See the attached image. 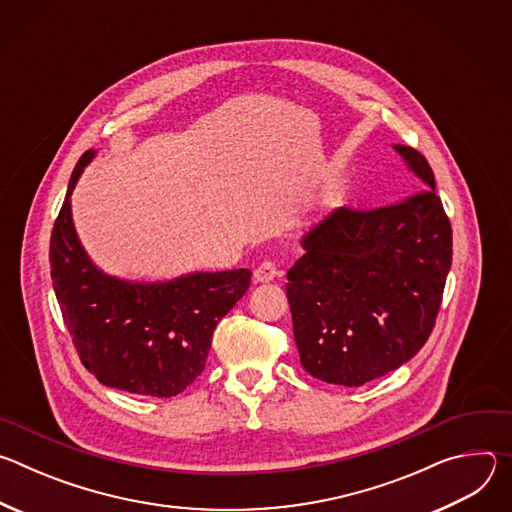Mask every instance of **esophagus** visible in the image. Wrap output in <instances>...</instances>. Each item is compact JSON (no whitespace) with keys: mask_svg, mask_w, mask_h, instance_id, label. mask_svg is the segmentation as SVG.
<instances>
[{"mask_svg":"<svg viewBox=\"0 0 512 512\" xmlns=\"http://www.w3.org/2000/svg\"><path fill=\"white\" fill-rule=\"evenodd\" d=\"M275 275H277V267H275L273 261H263V263L255 269V273H253V277H255L257 283H269V281L275 279Z\"/></svg>","mask_w":512,"mask_h":512,"instance_id":"34e87169","label":"esophagus"}]
</instances>
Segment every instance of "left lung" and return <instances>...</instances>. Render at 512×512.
I'll list each match as a JSON object with an SVG mask.
<instances>
[{"label":"left lung","mask_w":512,"mask_h":512,"mask_svg":"<svg viewBox=\"0 0 512 512\" xmlns=\"http://www.w3.org/2000/svg\"><path fill=\"white\" fill-rule=\"evenodd\" d=\"M393 150L411 172L401 202L336 208L302 239L287 271L302 367L330 385L360 387L413 358L429 338L452 267V227L427 160Z\"/></svg>","instance_id":"1"}]
</instances>
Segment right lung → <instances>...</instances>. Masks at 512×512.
Here are the masks:
<instances>
[{"mask_svg": "<svg viewBox=\"0 0 512 512\" xmlns=\"http://www.w3.org/2000/svg\"><path fill=\"white\" fill-rule=\"evenodd\" d=\"M83 154L50 237V275L72 344L105 387L174 397L204 371L212 332L251 283L249 269L129 281L101 271L72 223L70 194L95 158Z\"/></svg>", "mask_w": 512, "mask_h": 512, "instance_id": "obj_1", "label": "right lung"}]
</instances>
